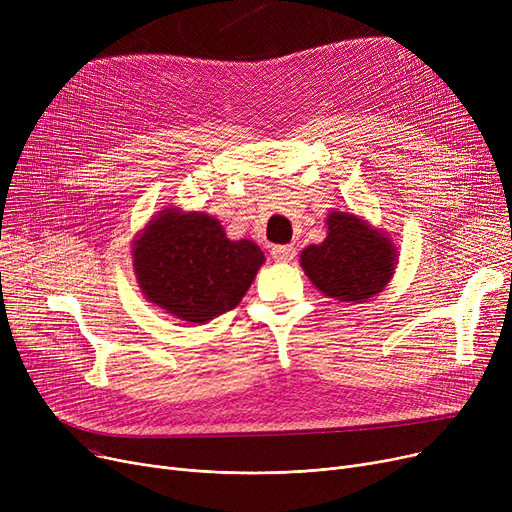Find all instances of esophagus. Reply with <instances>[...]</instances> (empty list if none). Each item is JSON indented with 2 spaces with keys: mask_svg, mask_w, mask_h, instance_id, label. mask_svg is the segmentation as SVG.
Instances as JSON below:
<instances>
[{
  "mask_svg": "<svg viewBox=\"0 0 512 512\" xmlns=\"http://www.w3.org/2000/svg\"><path fill=\"white\" fill-rule=\"evenodd\" d=\"M272 257L276 261H290L294 257V247L292 245H274L272 247Z\"/></svg>",
  "mask_w": 512,
  "mask_h": 512,
  "instance_id": "34e87169",
  "label": "esophagus"
}]
</instances>
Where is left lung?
Instances as JSON below:
<instances>
[{
	"label": "left lung",
	"instance_id": "obj_1",
	"mask_svg": "<svg viewBox=\"0 0 512 512\" xmlns=\"http://www.w3.org/2000/svg\"><path fill=\"white\" fill-rule=\"evenodd\" d=\"M396 249L353 213L328 215V236L301 253L309 280L330 299L365 301L384 290L394 274Z\"/></svg>",
	"mask_w": 512,
	"mask_h": 512
}]
</instances>
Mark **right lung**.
<instances>
[{
    "mask_svg": "<svg viewBox=\"0 0 512 512\" xmlns=\"http://www.w3.org/2000/svg\"><path fill=\"white\" fill-rule=\"evenodd\" d=\"M263 259L253 240H228L215 218L176 209L151 220L132 249L145 297L193 324L234 309Z\"/></svg>",
    "mask_w": 512,
    "mask_h": 512,
    "instance_id": "1",
    "label": "right lung"
}]
</instances>
